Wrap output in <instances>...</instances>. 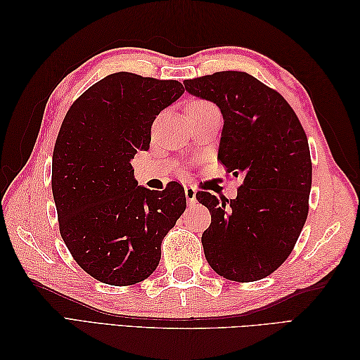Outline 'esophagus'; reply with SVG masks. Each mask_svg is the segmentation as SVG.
I'll return each mask as SVG.
<instances>
[{"instance_id":"34e87169","label":"esophagus","mask_w":360,"mask_h":360,"mask_svg":"<svg viewBox=\"0 0 360 360\" xmlns=\"http://www.w3.org/2000/svg\"><path fill=\"white\" fill-rule=\"evenodd\" d=\"M184 192H186V198H187L188 204H195V201H196V190L193 187L186 186Z\"/></svg>"}]
</instances>
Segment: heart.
Returning a JSON list of instances; mask_svg holds the SVG:
<instances>
[{
  "instance_id": "obj_1",
  "label": "heart",
  "mask_w": 360,
  "mask_h": 360,
  "mask_svg": "<svg viewBox=\"0 0 360 360\" xmlns=\"http://www.w3.org/2000/svg\"><path fill=\"white\" fill-rule=\"evenodd\" d=\"M210 103L207 102H202V101H198V102H192L187 106V112H192V111H200V110H205V108H210Z\"/></svg>"
}]
</instances>
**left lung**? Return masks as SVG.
Wrapping results in <instances>:
<instances>
[{
    "label": "left lung",
    "instance_id": "8db88e82",
    "mask_svg": "<svg viewBox=\"0 0 360 360\" xmlns=\"http://www.w3.org/2000/svg\"><path fill=\"white\" fill-rule=\"evenodd\" d=\"M184 86L219 108L224 125L218 159L243 174L235 200L196 193L212 215L201 238L205 259L227 280H262L289 257L308 217L307 134L285 98L246 72H215Z\"/></svg>",
    "mask_w": 360,
    "mask_h": 360
}]
</instances>
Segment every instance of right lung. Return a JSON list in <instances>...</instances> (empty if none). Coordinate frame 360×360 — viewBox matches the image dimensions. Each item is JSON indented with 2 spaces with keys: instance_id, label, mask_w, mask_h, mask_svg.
Returning <instances> with one entry per match:
<instances>
[{
  "instance_id": "add662e5",
  "label": "right lung",
  "mask_w": 360,
  "mask_h": 360,
  "mask_svg": "<svg viewBox=\"0 0 360 360\" xmlns=\"http://www.w3.org/2000/svg\"><path fill=\"white\" fill-rule=\"evenodd\" d=\"M182 94L176 80L110 74L72 103L60 128L52 155L60 233L82 269L106 285L148 278L186 210L184 187L137 186L131 165L150 148L158 114Z\"/></svg>"
}]
</instances>
